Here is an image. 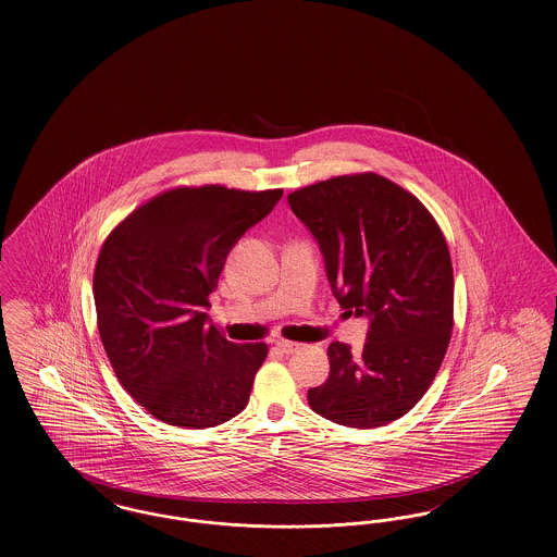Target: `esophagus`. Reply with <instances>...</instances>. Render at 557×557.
Masks as SVG:
<instances>
[{
	"mask_svg": "<svg viewBox=\"0 0 557 557\" xmlns=\"http://www.w3.org/2000/svg\"><path fill=\"white\" fill-rule=\"evenodd\" d=\"M275 348L280 350V352H284V355H292V352H296L300 345L298 343H290V341H284V338H280V341H275Z\"/></svg>",
	"mask_w": 557,
	"mask_h": 557,
	"instance_id": "obj_1",
	"label": "esophagus"
}]
</instances>
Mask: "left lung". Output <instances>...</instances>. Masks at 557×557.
I'll list each match as a JSON object with an SVG mask.
<instances>
[{
  "label": "left lung",
  "instance_id": "obj_1",
  "mask_svg": "<svg viewBox=\"0 0 557 557\" xmlns=\"http://www.w3.org/2000/svg\"><path fill=\"white\" fill-rule=\"evenodd\" d=\"M288 202L318 239L341 307L370 318L361 355L327 346L330 375L309 391V405L348 428L391 424L424 397L449 346L447 239L411 191L377 173L300 187Z\"/></svg>",
  "mask_w": 557,
  "mask_h": 557
}]
</instances>
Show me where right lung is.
I'll return each instance as SVG.
<instances>
[{
    "label": "right lung",
    "mask_w": 557,
    "mask_h": 557,
    "mask_svg": "<svg viewBox=\"0 0 557 557\" xmlns=\"http://www.w3.org/2000/svg\"><path fill=\"white\" fill-rule=\"evenodd\" d=\"M284 189L180 186L104 239L94 271L98 330L123 388L169 425L212 428L248 405L265 343H230L205 307L234 244Z\"/></svg>",
    "instance_id": "1"
}]
</instances>
